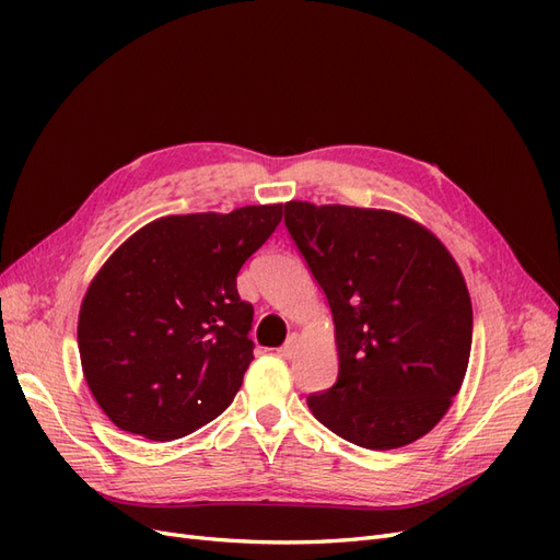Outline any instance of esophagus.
I'll list each match as a JSON object with an SVG mask.
<instances>
[{"instance_id": "1", "label": "esophagus", "mask_w": 560, "mask_h": 560, "mask_svg": "<svg viewBox=\"0 0 560 560\" xmlns=\"http://www.w3.org/2000/svg\"><path fill=\"white\" fill-rule=\"evenodd\" d=\"M296 350H299V336H296V334H292L290 338H287V343H284L278 352H280V358H284V360H292L294 354H296Z\"/></svg>"}]
</instances>
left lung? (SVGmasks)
Returning <instances> with one entry per match:
<instances>
[{"mask_svg": "<svg viewBox=\"0 0 560 560\" xmlns=\"http://www.w3.org/2000/svg\"><path fill=\"white\" fill-rule=\"evenodd\" d=\"M284 226L325 292L338 378L308 397L346 442L389 451L444 418L471 350L465 278L434 233L409 217L284 202Z\"/></svg>", "mask_w": 560, "mask_h": 560, "instance_id": "1", "label": "left lung"}]
</instances>
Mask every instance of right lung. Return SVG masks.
Instances as JSON below:
<instances>
[{
    "instance_id": "1",
    "label": "right lung",
    "mask_w": 560,
    "mask_h": 560,
    "mask_svg": "<svg viewBox=\"0 0 560 560\" xmlns=\"http://www.w3.org/2000/svg\"><path fill=\"white\" fill-rule=\"evenodd\" d=\"M282 206L171 214L97 270L79 311L81 369L116 428L173 442L233 401L254 360V308L235 278Z\"/></svg>"
}]
</instances>
